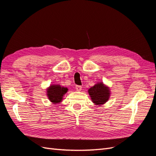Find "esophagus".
Wrapping results in <instances>:
<instances>
[{
	"label": "esophagus",
	"instance_id": "esophagus-1",
	"mask_svg": "<svg viewBox=\"0 0 156 156\" xmlns=\"http://www.w3.org/2000/svg\"><path fill=\"white\" fill-rule=\"evenodd\" d=\"M75 88H76V90H77V91H81V89H82V87H81V86L77 85L76 87H75Z\"/></svg>",
	"mask_w": 156,
	"mask_h": 156
}]
</instances>
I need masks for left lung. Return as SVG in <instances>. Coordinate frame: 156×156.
Wrapping results in <instances>:
<instances>
[{"instance_id": "left-lung-1", "label": "left lung", "mask_w": 156, "mask_h": 156, "mask_svg": "<svg viewBox=\"0 0 156 156\" xmlns=\"http://www.w3.org/2000/svg\"><path fill=\"white\" fill-rule=\"evenodd\" d=\"M88 94L92 102L96 105H101L106 103L110 97V90L103 83H98L88 89Z\"/></svg>"}]
</instances>
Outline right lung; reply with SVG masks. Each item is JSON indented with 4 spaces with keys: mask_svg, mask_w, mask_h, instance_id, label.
<instances>
[{
    "mask_svg": "<svg viewBox=\"0 0 156 156\" xmlns=\"http://www.w3.org/2000/svg\"><path fill=\"white\" fill-rule=\"evenodd\" d=\"M68 90L66 87H61L59 84H53L47 89V96L53 104H56L62 101L63 96Z\"/></svg>",
    "mask_w": 156,
    "mask_h": 156,
    "instance_id": "obj_1",
    "label": "right lung"
}]
</instances>
